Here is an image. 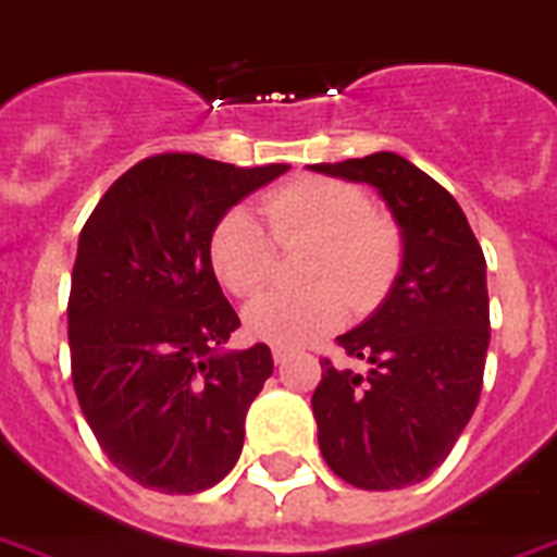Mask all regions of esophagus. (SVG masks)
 <instances>
[{
	"instance_id": "34e87169",
	"label": "esophagus",
	"mask_w": 557,
	"mask_h": 557,
	"mask_svg": "<svg viewBox=\"0 0 557 557\" xmlns=\"http://www.w3.org/2000/svg\"><path fill=\"white\" fill-rule=\"evenodd\" d=\"M271 357H274V363L277 366H283L288 360V357H292V349H283V346H274V349H271Z\"/></svg>"
}]
</instances>
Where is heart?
<instances>
[{
    "mask_svg": "<svg viewBox=\"0 0 557 557\" xmlns=\"http://www.w3.org/2000/svg\"><path fill=\"white\" fill-rule=\"evenodd\" d=\"M263 225L246 208H228L208 239L216 280L237 297L265 286L277 265V248L314 246L300 294L269 292L248 302L246 329L274 346H300L341 329L392 286L404 260V232L395 216L374 211L372 197L334 176H297L271 188L260 202ZM343 290L347 293L342 294Z\"/></svg>",
    "mask_w": 557,
    "mask_h": 557,
    "instance_id": "obj_1",
    "label": "heart"
}]
</instances>
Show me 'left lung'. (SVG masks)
<instances>
[{
    "label": "left lung",
    "instance_id": "obj_1",
    "mask_svg": "<svg viewBox=\"0 0 557 557\" xmlns=\"http://www.w3.org/2000/svg\"><path fill=\"white\" fill-rule=\"evenodd\" d=\"M309 169L374 185L404 232V263L383 306L337 337L369 372L323 357L311 395L332 472L357 490H404L441 467L481 397L486 260L458 200L404 157L381 151Z\"/></svg>",
    "mask_w": 557,
    "mask_h": 557
}]
</instances>
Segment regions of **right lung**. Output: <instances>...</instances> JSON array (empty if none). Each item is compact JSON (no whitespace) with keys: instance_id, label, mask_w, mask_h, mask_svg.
Returning a JSON list of instances; mask_svg holds the SVG:
<instances>
[{"instance_id":"obj_1","label":"right lung","mask_w":557,"mask_h":557,"mask_svg":"<svg viewBox=\"0 0 557 557\" xmlns=\"http://www.w3.org/2000/svg\"><path fill=\"white\" fill-rule=\"evenodd\" d=\"M288 169L153 153L83 225L67 297L76 400L108 460L146 490L202 492L243 451L246 411L274 360L265 343L220 351L239 318L208 239L234 202Z\"/></svg>"}]
</instances>
